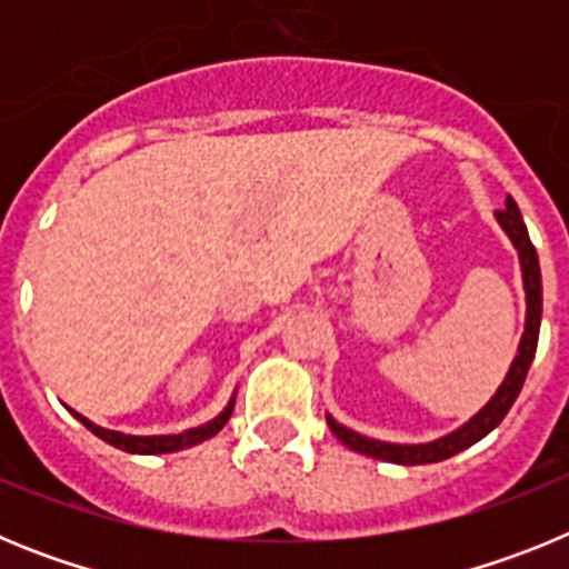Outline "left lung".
I'll return each instance as SVG.
<instances>
[{"instance_id":"1","label":"left lung","mask_w":569,"mask_h":569,"mask_svg":"<svg viewBox=\"0 0 569 569\" xmlns=\"http://www.w3.org/2000/svg\"><path fill=\"white\" fill-rule=\"evenodd\" d=\"M496 219H499L501 230L510 236L512 248L519 250L521 261V279H525V296H527V316H525V333L519 341V353L512 359L510 370H507L505 381L496 390L490 401L481 407L479 413L472 416L470 421L453 430V433L441 436L436 441H427V445H390V441L367 439V436L356 433L350 427L339 425L333 416H328L330 430L336 433V439L341 445H347L356 453H365L370 459L390 461V465H433V461H445L450 456L461 453L470 445L485 439L490 430L501 425V419L507 416V410L512 407V401L519 399L521 385L527 379V370L532 365V356H536V347H539V328H541V270H539V256L532 248L530 233L525 228V219L519 213V204L512 202L507 196V204L501 210H496Z\"/></svg>"}]
</instances>
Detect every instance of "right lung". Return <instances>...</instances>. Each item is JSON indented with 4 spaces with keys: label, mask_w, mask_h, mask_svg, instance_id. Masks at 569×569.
<instances>
[{
    "label": "right lung",
    "mask_w": 569,
    "mask_h": 569,
    "mask_svg": "<svg viewBox=\"0 0 569 569\" xmlns=\"http://www.w3.org/2000/svg\"><path fill=\"white\" fill-rule=\"evenodd\" d=\"M233 401H228V407H224L222 413L216 416V419H210L208 425H199V427H190V430H184V433H176V436H128V433H116V430H108V427H99L93 425L90 419H84L82 413H70L77 416L79 421H82L84 427H88L90 433L99 436L102 441H108V445L119 447V450H124V453H139V456H156V453H176V450H184V447H193L199 445V441L210 439V436H216L219 430H222L224 425L230 421V413H233Z\"/></svg>",
    "instance_id": "obj_1"
}]
</instances>
